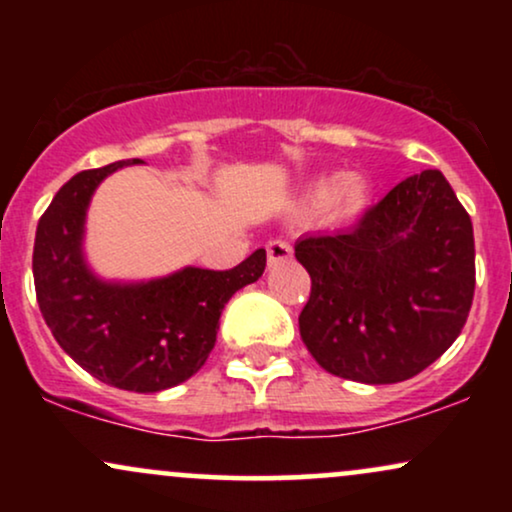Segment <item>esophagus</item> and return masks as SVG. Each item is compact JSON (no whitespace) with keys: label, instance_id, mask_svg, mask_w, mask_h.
I'll use <instances>...</instances> for the list:
<instances>
[{"label":"esophagus","instance_id":"esophagus-1","mask_svg":"<svg viewBox=\"0 0 512 512\" xmlns=\"http://www.w3.org/2000/svg\"><path fill=\"white\" fill-rule=\"evenodd\" d=\"M293 257V248L286 240H272V243L267 245V262L269 267H274V264H281L286 260H291Z\"/></svg>","mask_w":512,"mask_h":512}]
</instances>
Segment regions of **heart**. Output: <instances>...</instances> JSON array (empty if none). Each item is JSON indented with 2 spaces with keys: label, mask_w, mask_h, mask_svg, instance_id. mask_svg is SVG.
I'll use <instances>...</instances> for the list:
<instances>
[{
  "label": "heart",
  "mask_w": 512,
  "mask_h": 512,
  "mask_svg": "<svg viewBox=\"0 0 512 512\" xmlns=\"http://www.w3.org/2000/svg\"><path fill=\"white\" fill-rule=\"evenodd\" d=\"M370 192L368 180L361 173H346L339 175L337 180L320 178L310 185V190L305 192V207L315 209L327 204L332 214L344 216L354 214L366 204Z\"/></svg>",
  "instance_id": "1"
}]
</instances>
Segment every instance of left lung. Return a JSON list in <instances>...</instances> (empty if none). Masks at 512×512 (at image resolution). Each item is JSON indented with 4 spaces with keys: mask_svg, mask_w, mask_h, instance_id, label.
<instances>
[{
    "mask_svg": "<svg viewBox=\"0 0 512 512\" xmlns=\"http://www.w3.org/2000/svg\"><path fill=\"white\" fill-rule=\"evenodd\" d=\"M310 298L298 327L327 373L414 378L460 337L474 298L472 219L440 170L402 180L354 226L296 243Z\"/></svg>",
    "mask_w": 512,
    "mask_h": 512,
    "instance_id": "8db88e82",
    "label": "left lung"
}]
</instances>
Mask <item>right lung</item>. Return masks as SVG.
<instances>
[{"label": "right lung", "instance_id": "obj_1", "mask_svg": "<svg viewBox=\"0 0 512 512\" xmlns=\"http://www.w3.org/2000/svg\"><path fill=\"white\" fill-rule=\"evenodd\" d=\"M134 163L142 161L81 170L60 187L35 231V296L52 337L86 373L120 390L161 392L204 366L223 305L260 279L267 252L228 272L182 267L149 281L101 279L84 255L86 211L96 187Z\"/></svg>", "mask_w": 512, "mask_h": 512}]
</instances>
